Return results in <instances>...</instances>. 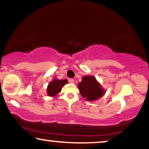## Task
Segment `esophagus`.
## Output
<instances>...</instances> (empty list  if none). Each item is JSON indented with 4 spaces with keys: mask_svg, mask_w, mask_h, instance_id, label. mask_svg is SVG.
Masks as SVG:
<instances>
[{
    "mask_svg": "<svg viewBox=\"0 0 149 149\" xmlns=\"http://www.w3.org/2000/svg\"><path fill=\"white\" fill-rule=\"evenodd\" d=\"M68 81H69V82H70V83H74V79H72V78L69 79Z\"/></svg>",
    "mask_w": 149,
    "mask_h": 149,
    "instance_id": "esophagus-1",
    "label": "esophagus"
}]
</instances>
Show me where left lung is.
I'll return each mask as SVG.
<instances>
[{
    "mask_svg": "<svg viewBox=\"0 0 149 149\" xmlns=\"http://www.w3.org/2000/svg\"><path fill=\"white\" fill-rule=\"evenodd\" d=\"M78 88L81 96L88 101L98 99L104 94L101 86L92 75L84 76L82 81L78 84Z\"/></svg>",
    "mask_w": 149,
    "mask_h": 149,
    "instance_id": "left-lung-1",
    "label": "left lung"
}]
</instances>
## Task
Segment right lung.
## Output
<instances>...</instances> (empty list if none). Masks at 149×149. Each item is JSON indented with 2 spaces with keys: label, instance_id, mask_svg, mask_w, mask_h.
Segmentation results:
<instances>
[{
  "label": "right lung",
  "instance_id": "1",
  "mask_svg": "<svg viewBox=\"0 0 149 149\" xmlns=\"http://www.w3.org/2000/svg\"><path fill=\"white\" fill-rule=\"evenodd\" d=\"M68 83V80L65 79H54L53 81H51L48 86L47 94L49 96H54L61 91L62 87Z\"/></svg>",
  "mask_w": 149,
  "mask_h": 149
}]
</instances>
